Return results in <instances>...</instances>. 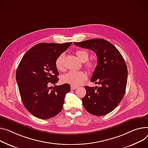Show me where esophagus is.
<instances>
[{
	"label": "esophagus",
	"mask_w": 148,
	"mask_h": 148,
	"mask_svg": "<svg viewBox=\"0 0 148 148\" xmlns=\"http://www.w3.org/2000/svg\"><path fill=\"white\" fill-rule=\"evenodd\" d=\"M77 86H71V88L72 90H75V89H76V88H77Z\"/></svg>",
	"instance_id": "obj_1"
}]
</instances>
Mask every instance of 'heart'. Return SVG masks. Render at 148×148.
<instances>
[{
	"mask_svg": "<svg viewBox=\"0 0 148 148\" xmlns=\"http://www.w3.org/2000/svg\"><path fill=\"white\" fill-rule=\"evenodd\" d=\"M75 54L81 62H86L84 65L88 70H93L96 66V62L95 61H88L89 58V53L84 49H78ZM65 54L62 53L59 56L55 61V66L58 70H62L64 65V60ZM87 78L86 74L83 71H70L62 75L61 80L64 83H67L72 86H78L82 84Z\"/></svg>",
	"mask_w": 148,
	"mask_h": 148,
	"instance_id": "heart-1",
	"label": "heart"
}]
</instances>
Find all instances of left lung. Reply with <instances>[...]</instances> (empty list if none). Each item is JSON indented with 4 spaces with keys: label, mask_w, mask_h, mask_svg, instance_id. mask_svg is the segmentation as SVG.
<instances>
[{
    "label": "left lung",
    "mask_w": 148,
    "mask_h": 148,
    "mask_svg": "<svg viewBox=\"0 0 148 148\" xmlns=\"http://www.w3.org/2000/svg\"><path fill=\"white\" fill-rule=\"evenodd\" d=\"M74 44L90 49L97 58L90 81L100 87H84L86 95L82 99L84 108L94 115H106L120 103L125 93L128 71L124 58L112 43L102 38Z\"/></svg>",
    "instance_id": "8db88e82"
}]
</instances>
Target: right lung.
<instances>
[{
  "mask_svg": "<svg viewBox=\"0 0 148 148\" xmlns=\"http://www.w3.org/2000/svg\"><path fill=\"white\" fill-rule=\"evenodd\" d=\"M71 44H37L29 49L18 65L16 80L22 102L38 119H49L62 109L65 96L71 90L70 84L55 86L51 91L49 86L58 82L55 61Z\"/></svg>",
  "mask_w": 148,
  "mask_h": 148,
  "instance_id": "1",
  "label": "right lung"
}]
</instances>
